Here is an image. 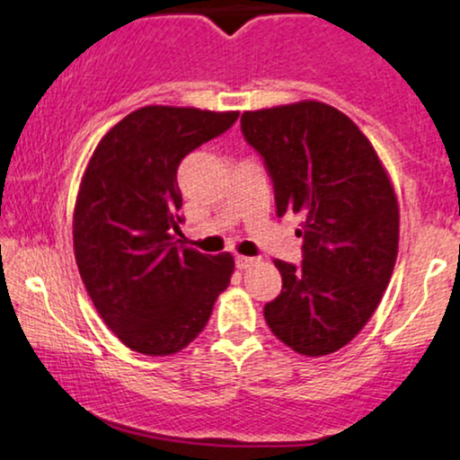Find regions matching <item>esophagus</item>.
<instances>
[{
    "instance_id": "1",
    "label": "esophagus",
    "mask_w": 460,
    "mask_h": 460,
    "mask_svg": "<svg viewBox=\"0 0 460 460\" xmlns=\"http://www.w3.org/2000/svg\"><path fill=\"white\" fill-rule=\"evenodd\" d=\"M254 263H259L257 257H246V254H237V257H235V265H237V268H240V270L252 268Z\"/></svg>"
}]
</instances>
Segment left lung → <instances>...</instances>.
<instances>
[{"label": "left lung", "instance_id": "8db88e82", "mask_svg": "<svg viewBox=\"0 0 460 460\" xmlns=\"http://www.w3.org/2000/svg\"><path fill=\"white\" fill-rule=\"evenodd\" d=\"M274 181L276 214L300 216L302 265L274 261L283 289L263 317L308 358L342 349L377 311L398 254V201L373 143L339 109L300 101L242 113Z\"/></svg>", "mask_w": 460, "mask_h": 460}]
</instances>
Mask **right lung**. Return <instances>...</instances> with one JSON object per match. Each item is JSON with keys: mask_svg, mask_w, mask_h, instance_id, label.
<instances>
[{"mask_svg": "<svg viewBox=\"0 0 460 460\" xmlns=\"http://www.w3.org/2000/svg\"><path fill=\"white\" fill-rule=\"evenodd\" d=\"M237 111L152 104L132 111L93 149L72 214L76 268L109 330L146 356H171L206 328L229 287V252L181 244L177 167L229 130Z\"/></svg>", "mask_w": 460, "mask_h": 460, "instance_id": "obj_1", "label": "right lung"}]
</instances>
